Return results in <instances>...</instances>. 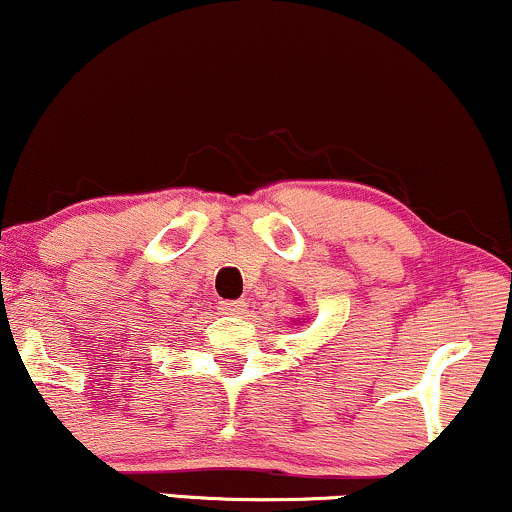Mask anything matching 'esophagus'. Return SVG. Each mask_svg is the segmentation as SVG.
<instances>
[{"instance_id": "obj_1", "label": "esophagus", "mask_w": 512, "mask_h": 512, "mask_svg": "<svg viewBox=\"0 0 512 512\" xmlns=\"http://www.w3.org/2000/svg\"><path fill=\"white\" fill-rule=\"evenodd\" d=\"M219 309H222V314H226V316H241L245 312V302L224 300V302H219Z\"/></svg>"}]
</instances>
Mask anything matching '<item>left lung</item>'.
Segmentation results:
<instances>
[{
	"label": "left lung",
	"instance_id": "1",
	"mask_svg": "<svg viewBox=\"0 0 512 512\" xmlns=\"http://www.w3.org/2000/svg\"><path fill=\"white\" fill-rule=\"evenodd\" d=\"M295 323H297V321H295ZM300 323H304V321H300Z\"/></svg>",
	"mask_w": 512,
	"mask_h": 512
}]
</instances>
